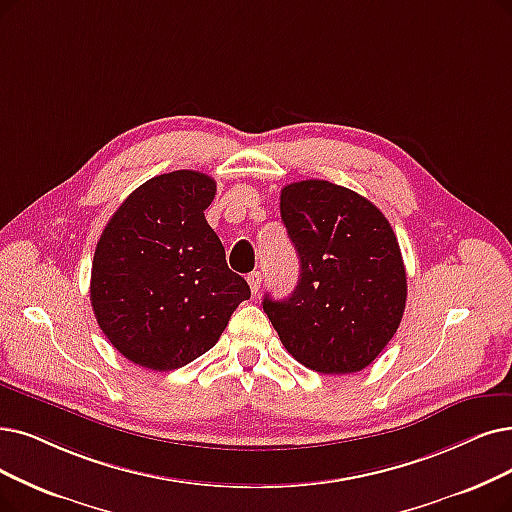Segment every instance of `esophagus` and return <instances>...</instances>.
<instances>
[{
	"label": "esophagus",
	"mask_w": 512,
	"mask_h": 512,
	"mask_svg": "<svg viewBox=\"0 0 512 512\" xmlns=\"http://www.w3.org/2000/svg\"><path fill=\"white\" fill-rule=\"evenodd\" d=\"M248 283H250L252 294H258L260 292V285H262V273L260 271H252L248 275Z\"/></svg>",
	"instance_id": "obj_1"
}]
</instances>
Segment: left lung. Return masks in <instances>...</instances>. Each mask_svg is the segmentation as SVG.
I'll list each match as a JSON object with an SVG mask.
<instances>
[{
	"label": "left lung",
	"mask_w": 512,
	"mask_h": 512,
	"mask_svg": "<svg viewBox=\"0 0 512 512\" xmlns=\"http://www.w3.org/2000/svg\"><path fill=\"white\" fill-rule=\"evenodd\" d=\"M281 220L300 258L285 300L262 309L296 361L319 374H353L391 342L407 300L397 237L359 193L327 180L281 189Z\"/></svg>",
	"instance_id": "left-lung-1"
}]
</instances>
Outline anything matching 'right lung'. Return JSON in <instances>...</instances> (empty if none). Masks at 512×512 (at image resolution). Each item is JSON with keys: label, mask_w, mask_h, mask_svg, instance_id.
Listing matches in <instances>:
<instances>
[{"label": "right lung", "mask_w": 512, "mask_h": 512, "mask_svg": "<svg viewBox=\"0 0 512 512\" xmlns=\"http://www.w3.org/2000/svg\"><path fill=\"white\" fill-rule=\"evenodd\" d=\"M214 195L208 174L155 176L121 203L96 243V321L121 355L147 370L170 372L208 353L250 298L203 214Z\"/></svg>", "instance_id": "obj_1"}]
</instances>
